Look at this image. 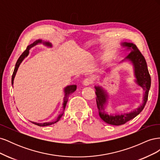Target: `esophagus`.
<instances>
[{"mask_svg":"<svg viewBox=\"0 0 160 160\" xmlns=\"http://www.w3.org/2000/svg\"><path fill=\"white\" fill-rule=\"evenodd\" d=\"M91 83H92V81H91V79L90 78H86V79H85V80L83 81V85L88 86V85H89Z\"/></svg>","mask_w":160,"mask_h":160,"instance_id":"1","label":"esophagus"}]
</instances>
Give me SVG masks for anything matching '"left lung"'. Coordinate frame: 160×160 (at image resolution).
Instances as JSON below:
<instances>
[{"label": "left lung", "mask_w": 160, "mask_h": 160, "mask_svg": "<svg viewBox=\"0 0 160 160\" xmlns=\"http://www.w3.org/2000/svg\"><path fill=\"white\" fill-rule=\"evenodd\" d=\"M126 51H130L129 55L122 61H128L133 67L135 76V83L141 87L145 93L143 98V103L139 107L129 113L123 114H108L105 111L106 105L108 103L109 95L102 87L95 86L96 93V102L99 111V117L105 123L113 125H120L126 123L128 121L133 119L142 112L148 101V93L151 86V77H150L146 59L136 45L132 42H123L121 43ZM108 69V70H109ZM106 70V71H108Z\"/></svg>", "instance_id": "8db88e82"}]
</instances>
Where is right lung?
Here are the masks:
<instances>
[{
    "label": "right lung",
    "mask_w": 160,
    "mask_h": 160,
    "mask_svg": "<svg viewBox=\"0 0 160 160\" xmlns=\"http://www.w3.org/2000/svg\"><path fill=\"white\" fill-rule=\"evenodd\" d=\"M41 43H42L43 45L48 47H52V45L51 43L49 41H42L41 39H38L35 41L32 44H31L30 45H28L27 48V49L24 51L22 55L20 56V57L18 58V59L17 60V62H16V65H15V67H14V72H13V74L12 76V81H11V83H12V85H13L14 83V77H15L16 73L17 72V70L18 69L19 66H20L21 63L22 62V61L25 59V58L27 57L28 54H29V50L31 49L32 47H33L34 46H35L38 44H41ZM77 89V85H68L65 87L64 88V93H65V97H64V99H63V103H62V112L58 116L57 119L54 122H45V123H37V122H31V123L35 124L37 125H38V126L40 127H43V126H48V125H51L52 124H54L55 123H57V122H59V119H61V118L62 117V115H63L64 113V111H65V106L67 105V101H68V98H69V96L72 94L73 92L76 90Z\"/></svg>",
    "instance_id": "1"
}]
</instances>
